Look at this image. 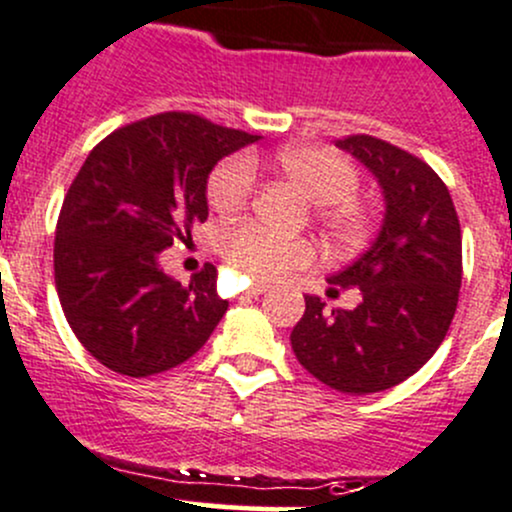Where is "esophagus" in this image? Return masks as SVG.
<instances>
[{
    "label": "esophagus",
    "instance_id": "esophagus-1",
    "mask_svg": "<svg viewBox=\"0 0 512 512\" xmlns=\"http://www.w3.org/2000/svg\"><path fill=\"white\" fill-rule=\"evenodd\" d=\"M268 291V283H254V286L249 288V291H246L244 295H249V298H254V295H261V293H266Z\"/></svg>",
    "mask_w": 512,
    "mask_h": 512
}]
</instances>
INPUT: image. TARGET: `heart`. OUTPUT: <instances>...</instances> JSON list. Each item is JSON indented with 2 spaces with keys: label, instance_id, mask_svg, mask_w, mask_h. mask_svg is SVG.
<instances>
[{
  "label": "heart",
  "instance_id": "heart-1",
  "mask_svg": "<svg viewBox=\"0 0 512 512\" xmlns=\"http://www.w3.org/2000/svg\"><path fill=\"white\" fill-rule=\"evenodd\" d=\"M273 165L318 204V221L328 239L357 244L370 229V212L352 194L360 187L357 167L333 147L293 145L273 155ZM256 192L254 157L239 152L221 160L207 179V199L219 214H236ZM219 254L249 281H271L313 261L308 239L281 236L258 224H234L221 231Z\"/></svg>",
  "mask_w": 512,
  "mask_h": 512
}]
</instances>
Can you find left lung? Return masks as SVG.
I'll use <instances>...</instances> for the list:
<instances>
[{
	"label": "left lung",
	"mask_w": 512,
	"mask_h": 512,
	"mask_svg": "<svg viewBox=\"0 0 512 512\" xmlns=\"http://www.w3.org/2000/svg\"><path fill=\"white\" fill-rule=\"evenodd\" d=\"M335 145L377 177L387 209L370 249L328 278L330 295L357 286L362 303L325 310L305 295L291 345L323 384L372 394L419 372L449 333L463 273L461 224L444 179L412 152L372 135Z\"/></svg>",
	"instance_id": "1"
}]
</instances>
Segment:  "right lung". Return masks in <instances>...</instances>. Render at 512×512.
<instances>
[{"mask_svg":"<svg viewBox=\"0 0 512 512\" xmlns=\"http://www.w3.org/2000/svg\"><path fill=\"white\" fill-rule=\"evenodd\" d=\"M258 135L194 113H157L110 133L63 197L54 278L73 335L108 370L150 377L194 355L229 303L212 263L189 286L160 268V251L204 221L207 177Z\"/></svg>","mask_w":512,"mask_h":512,"instance_id":"obj_1","label":"right lung"}]
</instances>
